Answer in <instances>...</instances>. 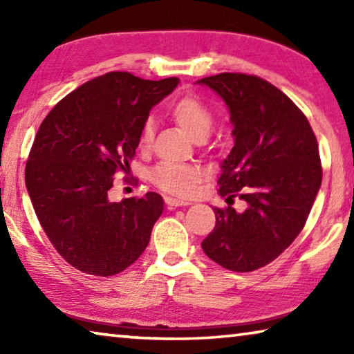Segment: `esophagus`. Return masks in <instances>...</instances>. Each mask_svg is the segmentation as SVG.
Masks as SVG:
<instances>
[{
	"label": "esophagus",
	"instance_id": "1",
	"mask_svg": "<svg viewBox=\"0 0 354 354\" xmlns=\"http://www.w3.org/2000/svg\"><path fill=\"white\" fill-rule=\"evenodd\" d=\"M165 205L169 206V209H175V207H181V206H189V201H183L178 198H173V196H165Z\"/></svg>",
	"mask_w": 354,
	"mask_h": 354
}]
</instances>
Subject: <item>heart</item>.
<instances>
[{"label":"heart","instance_id":"b5f03b06","mask_svg":"<svg viewBox=\"0 0 354 354\" xmlns=\"http://www.w3.org/2000/svg\"><path fill=\"white\" fill-rule=\"evenodd\" d=\"M171 117L178 123V127L194 142L206 140L214 127V115L211 109L201 100L194 97L179 100L171 107ZM153 137L154 122L153 118H148L140 129V148H148L151 145ZM149 178L160 190L167 192V194L176 196H190L195 192L196 185L201 183L203 171L195 165L162 162L154 167Z\"/></svg>","mask_w":354,"mask_h":354}]
</instances>
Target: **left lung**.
<instances>
[{
	"instance_id": "1",
	"label": "left lung",
	"mask_w": 354,
	"mask_h": 354,
	"mask_svg": "<svg viewBox=\"0 0 354 354\" xmlns=\"http://www.w3.org/2000/svg\"><path fill=\"white\" fill-rule=\"evenodd\" d=\"M225 101L234 147L221 162V196L243 212L214 207L215 226L201 242L207 257L232 272H253L301 232L322 184L319 143L308 118L270 82L243 73L196 81Z\"/></svg>"
}]
</instances>
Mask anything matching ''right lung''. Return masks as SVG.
Masks as SVG:
<instances>
[{"label": "right lung", "instance_id": "obj_1", "mask_svg": "<svg viewBox=\"0 0 354 354\" xmlns=\"http://www.w3.org/2000/svg\"><path fill=\"white\" fill-rule=\"evenodd\" d=\"M178 84L111 71L68 93L41 122L26 189L53 247L77 270L112 277L145 251L162 196L148 192L113 203L109 190L115 171L134 158L149 111Z\"/></svg>", "mask_w": 354, "mask_h": 354}]
</instances>
